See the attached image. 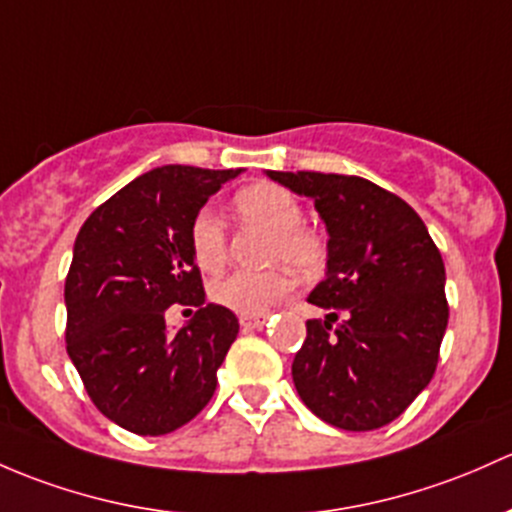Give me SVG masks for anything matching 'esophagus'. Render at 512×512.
<instances>
[{"label":"esophagus","mask_w":512,"mask_h":512,"mask_svg":"<svg viewBox=\"0 0 512 512\" xmlns=\"http://www.w3.org/2000/svg\"><path fill=\"white\" fill-rule=\"evenodd\" d=\"M267 316H240V326L245 328V331H255V328H262L265 326Z\"/></svg>","instance_id":"obj_1"}]
</instances>
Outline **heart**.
Masks as SVG:
<instances>
[{"label":"heart","mask_w":512,"mask_h":512,"mask_svg":"<svg viewBox=\"0 0 512 512\" xmlns=\"http://www.w3.org/2000/svg\"><path fill=\"white\" fill-rule=\"evenodd\" d=\"M240 218L252 225H262L274 233L272 262L287 265L301 274H311L324 262V242L314 230L304 228V208L299 198L284 186L252 184L235 196ZM191 257L203 272H218L228 260V238L223 220L211 208H201L188 228ZM292 289L287 272H233L218 279L211 287L215 304L240 316H262L282 301Z\"/></svg>","instance_id":"heart-1"}]
</instances>
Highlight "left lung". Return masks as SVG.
Listing matches in <instances>:
<instances>
[{"label":"left lung","instance_id":"1","mask_svg":"<svg viewBox=\"0 0 512 512\" xmlns=\"http://www.w3.org/2000/svg\"><path fill=\"white\" fill-rule=\"evenodd\" d=\"M267 176L311 198L328 233L326 277L309 301L331 314L306 321L294 355L301 402L346 432L385 427L437 370L449 321L437 245L422 218L373 181L319 171Z\"/></svg>","mask_w":512,"mask_h":512}]
</instances>
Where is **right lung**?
Listing matches in <instances>:
<instances>
[{
    "instance_id": "right-lung-1",
    "label": "right lung",
    "mask_w": 512,
    "mask_h": 512,
    "mask_svg": "<svg viewBox=\"0 0 512 512\" xmlns=\"http://www.w3.org/2000/svg\"><path fill=\"white\" fill-rule=\"evenodd\" d=\"M238 174L159 166L95 208L75 238L66 348L93 405L127 432L169 434L211 402L240 324L225 306L203 304L188 228ZM171 303L199 306L176 334L163 319Z\"/></svg>"
}]
</instances>
